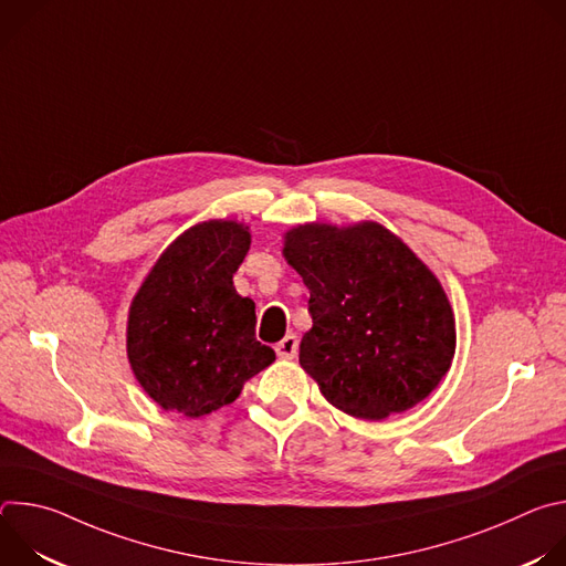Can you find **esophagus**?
<instances>
[{
    "mask_svg": "<svg viewBox=\"0 0 566 566\" xmlns=\"http://www.w3.org/2000/svg\"><path fill=\"white\" fill-rule=\"evenodd\" d=\"M275 352H277L280 358H295V354H297V338H295L293 334L284 336V338L275 345Z\"/></svg>",
    "mask_w": 566,
    "mask_h": 566,
    "instance_id": "obj_1",
    "label": "esophagus"
}]
</instances>
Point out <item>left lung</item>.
I'll return each instance as SVG.
<instances>
[{
    "instance_id": "left-lung-1",
    "label": "left lung",
    "mask_w": 566,
    "mask_h": 566,
    "mask_svg": "<svg viewBox=\"0 0 566 566\" xmlns=\"http://www.w3.org/2000/svg\"><path fill=\"white\" fill-rule=\"evenodd\" d=\"M282 255L311 295L300 365L334 408L380 421L439 387L457 349L454 313L406 241L376 221H311L284 232Z\"/></svg>"
}]
</instances>
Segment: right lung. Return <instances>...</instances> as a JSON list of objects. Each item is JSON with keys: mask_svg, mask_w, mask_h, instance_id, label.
Masks as SVG:
<instances>
[{"mask_svg": "<svg viewBox=\"0 0 566 566\" xmlns=\"http://www.w3.org/2000/svg\"><path fill=\"white\" fill-rule=\"evenodd\" d=\"M251 249L247 223L201 221L160 253L127 315V358L145 394L188 419L232 402L275 360L255 338V302L232 275Z\"/></svg>", "mask_w": 566, "mask_h": 566, "instance_id": "right-lung-1", "label": "right lung"}]
</instances>
